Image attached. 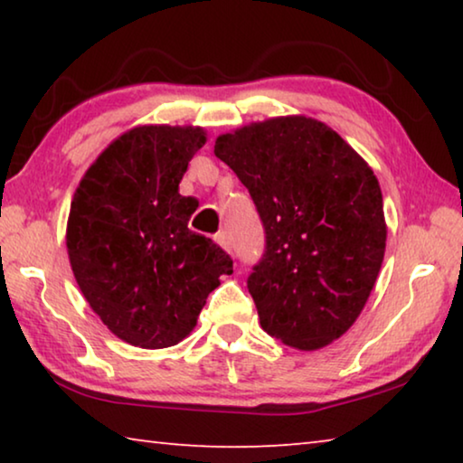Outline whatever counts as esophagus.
Instances as JSON below:
<instances>
[{
  "instance_id": "34e87169",
  "label": "esophagus",
  "mask_w": 463,
  "mask_h": 463,
  "mask_svg": "<svg viewBox=\"0 0 463 463\" xmlns=\"http://www.w3.org/2000/svg\"><path fill=\"white\" fill-rule=\"evenodd\" d=\"M214 241H216L218 245H221L224 250H229V253H231V249H232V242H231V237H229V234H226L224 231L216 232V234H214Z\"/></svg>"
}]
</instances>
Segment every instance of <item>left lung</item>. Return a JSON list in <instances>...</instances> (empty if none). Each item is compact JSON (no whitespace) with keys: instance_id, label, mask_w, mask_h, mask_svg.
<instances>
[{"instance_id":"left-lung-1","label":"left lung","mask_w":463,"mask_h":463,"mask_svg":"<svg viewBox=\"0 0 463 463\" xmlns=\"http://www.w3.org/2000/svg\"><path fill=\"white\" fill-rule=\"evenodd\" d=\"M214 155L247 187L265 229L247 279L263 331L300 351L339 339L362 315L386 250L372 167L307 116L226 132Z\"/></svg>"}]
</instances>
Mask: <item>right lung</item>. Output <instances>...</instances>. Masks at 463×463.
<instances>
[{
	"mask_svg": "<svg viewBox=\"0 0 463 463\" xmlns=\"http://www.w3.org/2000/svg\"><path fill=\"white\" fill-rule=\"evenodd\" d=\"M203 143L200 127L130 128L75 190L67 250L77 286L101 323L135 347L184 341L221 276L232 273L213 239L187 229L198 202L179 194Z\"/></svg>",
	"mask_w": 463,
	"mask_h": 463,
	"instance_id": "add662e5",
	"label": "right lung"
}]
</instances>
